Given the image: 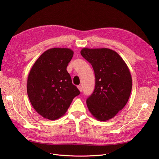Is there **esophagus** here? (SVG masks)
Wrapping results in <instances>:
<instances>
[{
	"mask_svg": "<svg viewBox=\"0 0 159 159\" xmlns=\"http://www.w3.org/2000/svg\"><path fill=\"white\" fill-rule=\"evenodd\" d=\"M78 89L81 92V91H82V87H81V85H78Z\"/></svg>",
	"mask_w": 159,
	"mask_h": 159,
	"instance_id": "1",
	"label": "esophagus"
}]
</instances>
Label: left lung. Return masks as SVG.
Listing matches in <instances>:
<instances>
[{"instance_id": "1", "label": "left lung", "mask_w": 159, "mask_h": 159, "mask_svg": "<svg viewBox=\"0 0 159 159\" xmlns=\"http://www.w3.org/2000/svg\"><path fill=\"white\" fill-rule=\"evenodd\" d=\"M81 54L93 67L95 86L86 103L93 116L105 121L113 118L127 104L132 89V78L126 63L109 48H87Z\"/></svg>"}]
</instances>
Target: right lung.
Here are the masks:
<instances>
[{"instance_id":"obj_1","label":"right lung","mask_w":159,"mask_h":159,"mask_svg":"<svg viewBox=\"0 0 159 159\" xmlns=\"http://www.w3.org/2000/svg\"><path fill=\"white\" fill-rule=\"evenodd\" d=\"M73 55L70 48H53L42 54L32 67L27 93L33 108L44 118L56 120L63 116L80 93L66 70Z\"/></svg>"}]
</instances>
